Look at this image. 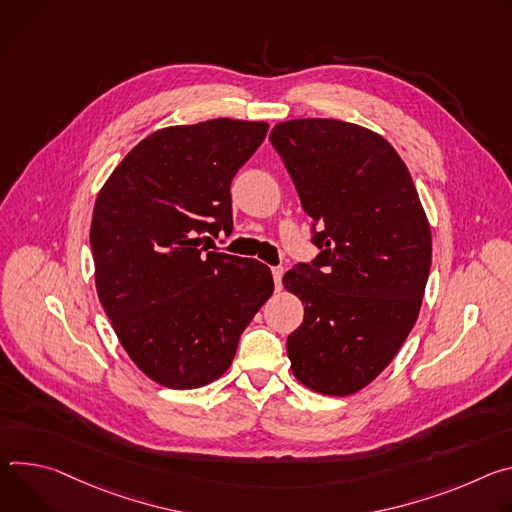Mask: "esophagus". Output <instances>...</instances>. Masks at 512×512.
<instances>
[{
    "instance_id": "1",
    "label": "esophagus",
    "mask_w": 512,
    "mask_h": 512,
    "mask_svg": "<svg viewBox=\"0 0 512 512\" xmlns=\"http://www.w3.org/2000/svg\"><path fill=\"white\" fill-rule=\"evenodd\" d=\"M282 274H285V270H282V266H274V268H272V278H274L276 291H280V287H282Z\"/></svg>"
}]
</instances>
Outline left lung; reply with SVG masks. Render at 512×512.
Listing matches in <instances>:
<instances>
[{
	"label": "left lung",
	"mask_w": 512,
	"mask_h": 512,
	"mask_svg": "<svg viewBox=\"0 0 512 512\" xmlns=\"http://www.w3.org/2000/svg\"><path fill=\"white\" fill-rule=\"evenodd\" d=\"M313 221L311 264L282 285L305 305L287 339L295 378L348 396L368 386L411 333L431 268V230L403 158L342 120H289L270 132Z\"/></svg>",
	"instance_id": "1"
}]
</instances>
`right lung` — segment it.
Wrapping results in <instances>:
<instances>
[{
	"label": "right lung",
	"mask_w": 512,
	"mask_h": 512,
	"mask_svg": "<svg viewBox=\"0 0 512 512\" xmlns=\"http://www.w3.org/2000/svg\"><path fill=\"white\" fill-rule=\"evenodd\" d=\"M266 132V122L230 118L156 130L97 195L99 301L132 362L166 388L217 380L274 291L266 264L201 244L232 234L230 185Z\"/></svg>",
	"instance_id": "1"
}]
</instances>
